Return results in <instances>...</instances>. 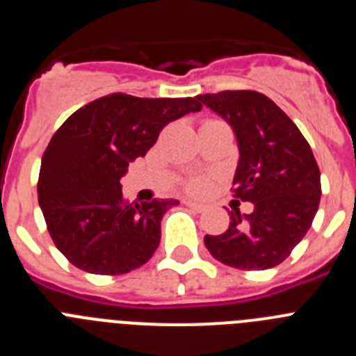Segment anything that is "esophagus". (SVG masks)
Here are the masks:
<instances>
[{
	"label": "esophagus",
	"instance_id": "esophagus-1",
	"mask_svg": "<svg viewBox=\"0 0 356 356\" xmlns=\"http://www.w3.org/2000/svg\"><path fill=\"white\" fill-rule=\"evenodd\" d=\"M185 207H188V209H193L194 212H205L207 207L201 205V203H196V201H184Z\"/></svg>",
	"mask_w": 356,
	"mask_h": 356
}]
</instances>
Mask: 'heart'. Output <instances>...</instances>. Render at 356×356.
<instances>
[{"instance_id": "heart-1", "label": "heart", "mask_w": 356, "mask_h": 356, "mask_svg": "<svg viewBox=\"0 0 356 356\" xmlns=\"http://www.w3.org/2000/svg\"><path fill=\"white\" fill-rule=\"evenodd\" d=\"M210 181L209 176H191L184 181V188L188 194H194V196H201V194H207L210 191Z\"/></svg>"}]
</instances>
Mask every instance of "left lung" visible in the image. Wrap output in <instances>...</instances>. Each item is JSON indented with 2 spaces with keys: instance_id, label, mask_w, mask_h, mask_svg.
Wrapping results in <instances>:
<instances>
[{
  "instance_id": "obj_1",
  "label": "left lung",
  "mask_w": 356,
  "mask_h": 356,
  "mask_svg": "<svg viewBox=\"0 0 356 356\" xmlns=\"http://www.w3.org/2000/svg\"><path fill=\"white\" fill-rule=\"evenodd\" d=\"M200 102L234 128L238 144L234 197L251 213L229 212L221 235H205L213 259L242 271L278 266L307 235L319 209L321 172L300 128L257 90L200 94Z\"/></svg>"
}]
</instances>
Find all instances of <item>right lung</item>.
<instances>
[{
    "mask_svg": "<svg viewBox=\"0 0 356 356\" xmlns=\"http://www.w3.org/2000/svg\"><path fill=\"white\" fill-rule=\"evenodd\" d=\"M200 97H97L65 119L40 162L39 205L55 246L78 269L124 275L144 266L160 242V221L176 200L130 203L121 178L160 131Z\"/></svg>",
    "mask_w": 356,
    "mask_h": 356,
    "instance_id": "1",
    "label": "right lung"
}]
</instances>
